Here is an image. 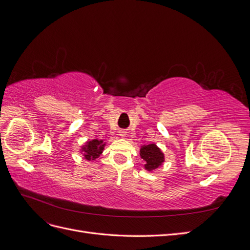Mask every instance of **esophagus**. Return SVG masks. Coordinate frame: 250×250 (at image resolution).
Returning a JSON list of instances; mask_svg holds the SVG:
<instances>
[{"instance_id": "1", "label": "esophagus", "mask_w": 250, "mask_h": 250, "mask_svg": "<svg viewBox=\"0 0 250 250\" xmlns=\"http://www.w3.org/2000/svg\"><path fill=\"white\" fill-rule=\"evenodd\" d=\"M119 133H120V135H121V137H122V138L126 137V131H124V130H121Z\"/></svg>"}]
</instances>
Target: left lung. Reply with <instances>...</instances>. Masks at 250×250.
<instances>
[{"label": "left lung", "instance_id": "left-lung-1", "mask_svg": "<svg viewBox=\"0 0 250 250\" xmlns=\"http://www.w3.org/2000/svg\"><path fill=\"white\" fill-rule=\"evenodd\" d=\"M140 155L144 161L146 162L145 169L148 171L155 170L156 168L164 163L165 156L155 144H149V145H144L140 150Z\"/></svg>", "mask_w": 250, "mask_h": 250}]
</instances>
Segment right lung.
<instances>
[{
  "label": "right lung",
  "instance_id": "obj_1",
  "mask_svg": "<svg viewBox=\"0 0 250 250\" xmlns=\"http://www.w3.org/2000/svg\"><path fill=\"white\" fill-rule=\"evenodd\" d=\"M105 144L102 140H92L86 142L84 146H82L81 152H83L84 158L87 161H94L96 158L99 157V155L102 153L104 149Z\"/></svg>",
  "mask_w": 250,
  "mask_h": 250
}]
</instances>
